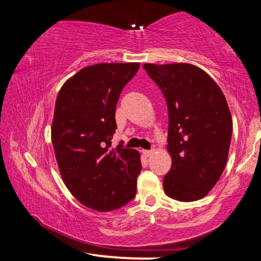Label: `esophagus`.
I'll list each match as a JSON object with an SVG mask.
<instances>
[{
	"label": "esophagus",
	"mask_w": 261,
	"mask_h": 261,
	"mask_svg": "<svg viewBox=\"0 0 261 261\" xmlns=\"http://www.w3.org/2000/svg\"><path fill=\"white\" fill-rule=\"evenodd\" d=\"M143 154L145 156H151L153 154V151H152V149H149V151H148V149H143Z\"/></svg>",
	"instance_id": "1"
}]
</instances>
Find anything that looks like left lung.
<instances>
[{
  "label": "left lung",
  "mask_w": 261,
  "mask_h": 261,
  "mask_svg": "<svg viewBox=\"0 0 261 261\" xmlns=\"http://www.w3.org/2000/svg\"><path fill=\"white\" fill-rule=\"evenodd\" d=\"M167 101L168 145L173 165L163 178L167 196L204 198L226 167L232 118L227 100L204 70L188 63L143 65Z\"/></svg>",
  "instance_id": "obj_1"
}]
</instances>
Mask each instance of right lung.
I'll list each match as a JSON object with an SVG mask.
<instances>
[{
    "instance_id": "1",
    "label": "right lung",
    "mask_w": 261,
    "mask_h": 261,
    "mask_svg": "<svg viewBox=\"0 0 261 261\" xmlns=\"http://www.w3.org/2000/svg\"><path fill=\"white\" fill-rule=\"evenodd\" d=\"M139 65H90L69 78L57 95L51 125L57 165L69 191L92 210H117L136 196L139 153L110 146L118 98Z\"/></svg>"
}]
</instances>
